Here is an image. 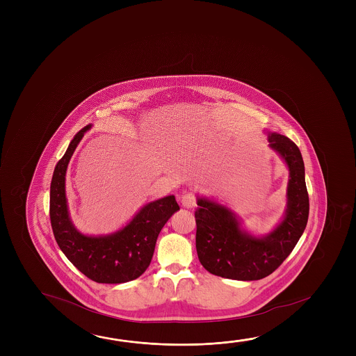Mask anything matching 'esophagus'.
Listing matches in <instances>:
<instances>
[{
	"label": "esophagus",
	"instance_id": "1",
	"mask_svg": "<svg viewBox=\"0 0 356 356\" xmlns=\"http://www.w3.org/2000/svg\"><path fill=\"white\" fill-rule=\"evenodd\" d=\"M181 204L186 209H193L197 204V197L193 193H185L181 197Z\"/></svg>",
	"mask_w": 356,
	"mask_h": 356
}]
</instances>
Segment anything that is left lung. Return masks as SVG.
I'll list each match as a JSON object with an SVG mask.
<instances>
[{
	"mask_svg": "<svg viewBox=\"0 0 356 356\" xmlns=\"http://www.w3.org/2000/svg\"><path fill=\"white\" fill-rule=\"evenodd\" d=\"M269 146L289 168L288 207L284 220L272 234L257 238L243 232L226 207L198 198L195 211L198 259L210 273L236 280H262L280 267L303 234L309 216V196L300 150L284 135L270 133Z\"/></svg>",
	"mask_w": 356,
	"mask_h": 356,
	"instance_id": "1",
	"label": "left lung"
}]
</instances>
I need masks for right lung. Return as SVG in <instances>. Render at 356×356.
<instances>
[{
    "instance_id": "add662e5",
    "label": "right lung",
    "mask_w": 356,
    "mask_h": 356,
    "mask_svg": "<svg viewBox=\"0 0 356 356\" xmlns=\"http://www.w3.org/2000/svg\"><path fill=\"white\" fill-rule=\"evenodd\" d=\"M92 125L76 133L59 160L51 181L49 217L54 238L72 264L97 283L119 284L136 280L152 262L159 234L174 212L175 196L146 204L128 226L104 237H88L73 227L67 209L65 171L76 145Z\"/></svg>"
}]
</instances>
